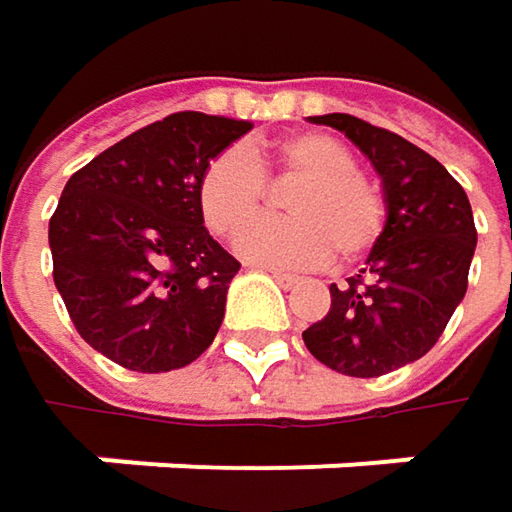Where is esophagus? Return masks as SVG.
<instances>
[{
    "instance_id": "obj_1",
    "label": "esophagus",
    "mask_w": 512,
    "mask_h": 512,
    "mask_svg": "<svg viewBox=\"0 0 512 512\" xmlns=\"http://www.w3.org/2000/svg\"><path fill=\"white\" fill-rule=\"evenodd\" d=\"M269 272H272V278H275L284 290H293V287L302 281V278H299V275H293V272H281V269H269Z\"/></svg>"
}]
</instances>
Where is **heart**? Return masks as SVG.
<instances>
[{
	"mask_svg": "<svg viewBox=\"0 0 512 512\" xmlns=\"http://www.w3.org/2000/svg\"><path fill=\"white\" fill-rule=\"evenodd\" d=\"M263 167L299 176L288 196L293 220L245 227L262 209ZM198 210L216 237H237V255L272 269H308L341 257L364 255L385 222L382 195L356 171L347 145L323 133H296L266 151L225 148L198 177Z\"/></svg>",
	"mask_w": 512,
	"mask_h": 512,
	"instance_id": "b5f03b06",
	"label": "heart"
}]
</instances>
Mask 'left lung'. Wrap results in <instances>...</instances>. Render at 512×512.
<instances>
[{"label":"left lung","instance_id":"1","mask_svg":"<svg viewBox=\"0 0 512 512\" xmlns=\"http://www.w3.org/2000/svg\"><path fill=\"white\" fill-rule=\"evenodd\" d=\"M382 180L385 225L364 269L332 284V308L302 332L308 353L347 376H382L433 350L468 287L477 246L468 195L448 168L397 133L332 112Z\"/></svg>","mask_w":512,"mask_h":512}]
</instances>
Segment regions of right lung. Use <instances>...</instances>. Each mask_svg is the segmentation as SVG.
I'll list each match as a JSON object with an SVG mask.
<instances>
[{
    "label": "right lung",
    "instance_id": "right-lung-1",
    "mask_svg": "<svg viewBox=\"0 0 512 512\" xmlns=\"http://www.w3.org/2000/svg\"><path fill=\"white\" fill-rule=\"evenodd\" d=\"M249 121L174 112L79 168L50 219L52 278L76 332L139 373L201 356L240 263L204 228L198 177Z\"/></svg>",
    "mask_w": 512,
    "mask_h": 512
}]
</instances>
